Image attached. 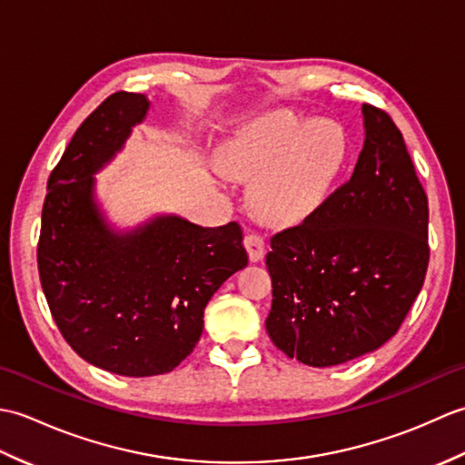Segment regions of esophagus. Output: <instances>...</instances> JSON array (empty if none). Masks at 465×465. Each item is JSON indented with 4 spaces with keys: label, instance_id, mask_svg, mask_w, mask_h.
<instances>
[{
    "label": "esophagus",
    "instance_id": "34e87169",
    "mask_svg": "<svg viewBox=\"0 0 465 465\" xmlns=\"http://www.w3.org/2000/svg\"><path fill=\"white\" fill-rule=\"evenodd\" d=\"M243 245H245V250H248L250 262H260V260H263V255H265V242H263L262 235H258V233H248V235H245V240H243Z\"/></svg>",
    "mask_w": 465,
    "mask_h": 465
}]
</instances>
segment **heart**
I'll return each mask as SVG.
<instances>
[{"instance_id": "b5f03b06", "label": "heart", "mask_w": 465, "mask_h": 465, "mask_svg": "<svg viewBox=\"0 0 465 465\" xmlns=\"http://www.w3.org/2000/svg\"><path fill=\"white\" fill-rule=\"evenodd\" d=\"M348 157V137L331 120L288 110L243 125L223 147L225 173L252 182V207L265 222L298 223L330 195Z\"/></svg>"}]
</instances>
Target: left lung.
<instances>
[{
    "label": "left lung",
    "mask_w": 465,
    "mask_h": 465,
    "mask_svg": "<svg viewBox=\"0 0 465 465\" xmlns=\"http://www.w3.org/2000/svg\"><path fill=\"white\" fill-rule=\"evenodd\" d=\"M363 147L348 183L275 233L265 258V330L305 365L330 368L396 335L426 280L428 197L391 117L363 104Z\"/></svg>",
    "instance_id": "obj_1"
}]
</instances>
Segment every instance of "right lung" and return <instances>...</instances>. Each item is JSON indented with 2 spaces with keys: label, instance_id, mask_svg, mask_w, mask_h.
Listing matches in <instances>:
<instances>
[{
  "label": "right lung",
  "instance_id": "obj_1",
  "mask_svg": "<svg viewBox=\"0 0 465 465\" xmlns=\"http://www.w3.org/2000/svg\"><path fill=\"white\" fill-rule=\"evenodd\" d=\"M152 102L117 92L80 125L49 175L39 280L65 341L97 368L147 378L177 368L200 341L203 310L248 265L242 227L157 213L127 230L107 222L95 173L124 150Z\"/></svg>",
  "mask_w": 465,
  "mask_h": 465
}]
</instances>
